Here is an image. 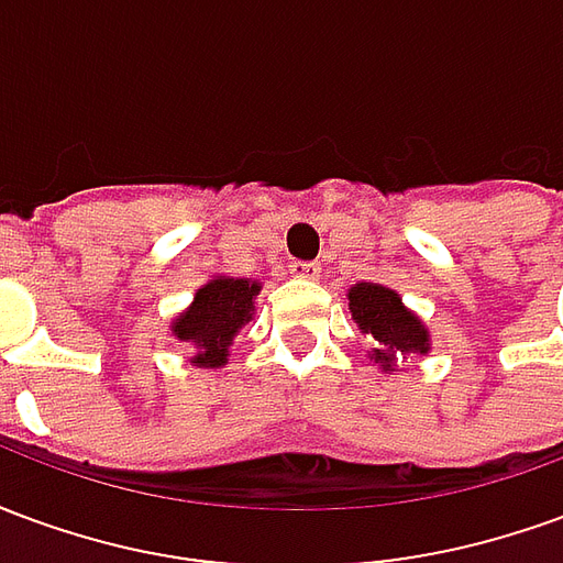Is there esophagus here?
<instances>
[{"mask_svg":"<svg viewBox=\"0 0 563 563\" xmlns=\"http://www.w3.org/2000/svg\"><path fill=\"white\" fill-rule=\"evenodd\" d=\"M289 271H292V277H301V280H317L319 274H322L317 262H292Z\"/></svg>","mask_w":563,"mask_h":563,"instance_id":"34e87169","label":"esophagus"}]
</instances>
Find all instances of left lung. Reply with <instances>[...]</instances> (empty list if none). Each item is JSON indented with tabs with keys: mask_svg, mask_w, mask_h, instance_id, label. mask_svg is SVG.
<instances>
[{
	"mask_svg": "<svg viewBox=\"0 0 563 563\" xmlns=\"http://www.w3.org/2000/svg\"><path fill=\"white\" fill-rule=\"evenodd\" d=\"M350 310L358 329L383 346V350H374V358L383 362L386 371L398 353H428V331L401 305L398 292L377 283H358L350 289Z\"/></svg>",
	"mask_w": 563,
	"mask_h": 563,
	"instance_id": "1",
	"label": "left lung"
}]
</instances>
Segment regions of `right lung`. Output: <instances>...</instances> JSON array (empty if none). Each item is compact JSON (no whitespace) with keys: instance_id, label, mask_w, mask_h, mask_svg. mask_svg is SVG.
Returning a JSON list of instances; mask_svg holds the SVG:
<instances>
[{"instance_id":"obj_1","label":"right lung","mask_w":563,"mask_h":563,"mask_svg":"<svg viewBox=\"0 0 563 563\" xmlns=\"http://www.w3.org/2000/svg\"><path fill=\"white\" fill-rule=\"evenodd\" d=\"M258 283L241 277H217L196 292V301L174 322V334L192 343V365L220 367L238 329L253 319V295Z\"/></svg>"}]
</instances>
